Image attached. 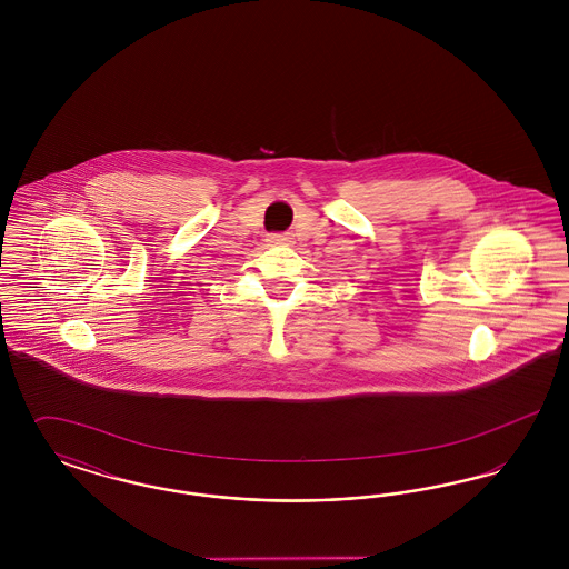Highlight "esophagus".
I'll return each mask as SVG.
<instances>
[{"label": "esophagus", "instance_id": "1", "mask_svg": "<svg viewBox=\"0 0 569 569\" xmlns=\"http://www.w3.org/2000/svg\"><path fill=\"white\" fill-rule=\"evenodd\" d=\"M290 239H292V237H290V234H271V237H269V241H271V243H290Z\"/></svg>", "mask_w": 569, "mask_h": 569}]
</instances>
